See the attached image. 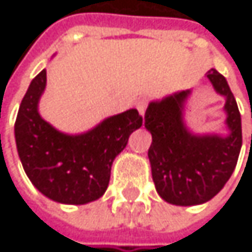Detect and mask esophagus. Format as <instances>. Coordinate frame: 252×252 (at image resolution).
Returning <instances> with one entry per match:
<instances>
[{"label":"esophagus","mask_w":252,"mask_h":252,"mask_svg":"<svg viewBox=\"0 0 252 252\" xmlns=\"http://www.w3.org/2000/svg\"><path fill=\"white\" fill-rule=\"evenodd\" d=\"M148 104H149V100H148V98H140V100H137L136 107H137V110H139V113H140V115H145Z\"/></svg>","instance_id":"obj_1"}]
</instances>
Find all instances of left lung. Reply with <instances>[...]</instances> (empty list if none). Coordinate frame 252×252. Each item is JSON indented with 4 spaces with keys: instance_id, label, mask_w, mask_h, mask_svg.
<instances>
[{
    "instance_id": "obj_1",
    "label": "left lung",
    "mask_w": 252,
    "mask_h": 252,
    "mask_svg": "<svg viewBox=\"0 0 252 252\" xmlns=\"http://www.w3.org/2000/svg\"><path fill=\"white\" fill-rule=\"evenodd\" d=\"M206 77L225 97L227 137L194 136L185 128L182 104L189 91L154 101L145 113V127L152 134L148 157L155 188L161 199L179 206L200 205L217 195L235 170L242 146L241 113L225 77L215 68Z\"/></svg>"
}]
</instances>
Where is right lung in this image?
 <instances>
[{"mask_svg":"<svg viewBox=\"0 0 252 252\" xmlns=\"http://www.w3.org/2000/svg\"><path fill=\"white\" fill-rule=\"evenodd\" d=\"M46 86V70L31 82L14 124L16 146L25 173L49 199L85 205L104 194L115 157L130 134L142 127L136 109L104 119L91 131L63 134L38 115L37 104Z\"/></svg>","mask_w":252,"mask_h":252,"instance_id":"right-lung-1","label":"right lung"}]
</instances>
